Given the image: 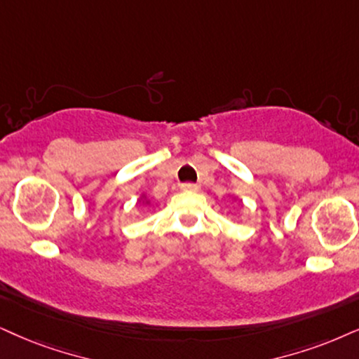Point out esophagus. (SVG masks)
<instances>
[{
  "mask_svg": "<svg viewBox=\"0 0 359 359\" xmlns=\"http://www.w3.org/2000/svg\"><path fill=\"white\" fill-rule=\"evenodd\" d=\"M180 189H182L184 192H197L198 185L197 184H192V182H185V184L180 185Z\"/></svg>",
  "mask_w": 359,
  "mask_h": 359,
  "instance_id": "1",
  "label": "esophagus"
}]
</instances>
